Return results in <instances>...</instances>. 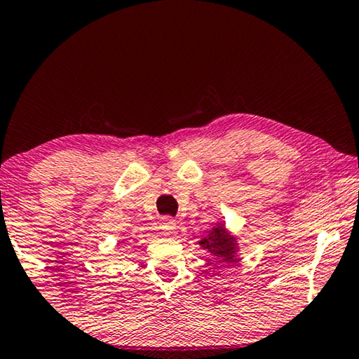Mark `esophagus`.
<instances>
[{
  "instance_id": "1",
  "label": "esophagus",
  "mask_w": 359,
  "mask_h": 359,
  "mask_svg": "<svg viewBox=\"0 0 359 359\" xmlns=\"http://www.w3.org/2000/svg\"><path fill=\"white\" fill-rule=\"evenodd\" d=\"M160 229L163 230V233H173L176 230V220L173 217H161Z\"/></svg>"
}]
</instances>
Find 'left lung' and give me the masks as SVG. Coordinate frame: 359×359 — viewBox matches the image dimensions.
<instances>
[{"instance_id":"obj_1","label":"left lung","mask_w":359,"mask_h":359,"mask_svg":"<svg viewBox=\"0 0 359 359\" xmlns=\"http://www.w3.org/2000/svg\"><path fill=\"white\" fill-rule=\"evenodd\" d=\"M199 245L205 250V252L210 253V257L215 258L217 264L233 263L235 259H237L235 258L238 252L237 238L229 233V230L224 227V224H217L215 227L208 230V237L201 238Z\"/></svg>"}]
</instances>
